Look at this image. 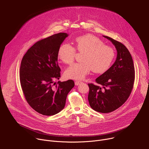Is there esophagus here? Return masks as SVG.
Returning a JSON list of instances; mask_svg holds the SVG:
<instances>
[{"label": "esophagus", "mask_w": 149, "mask_h": 149, "mask_svg": "<svg viewBox=\"0 0 149 149\" xmlns=\"http://www.w3.org/2000/svg\"><path fill=\"white\" fill-rule=\"evenodd\" d=\"M81 82H82L80 81H75V86H78V85H79V84H81Z\"/></svg>", "instance_id": "1"}]
</instances>
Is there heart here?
I'll list each match as a JSON object with an SVG mask.
<instances>
[{
	"mask_svg": "<svg viewBox=\"0 0 149 149\" xmlns=\"http://www.w3.org/2000/svg\"><path fill=\"white\" fill-rule=\"evenodd\" d=\"M76 49L84 52L82 62L75 63L67 69L65 75L74 79H81L92 70L94 73L101 74L110 67L115 56L114 49L105 45L98 38L87 34L78 36L75 39ZM76 49L71 45L62 44L58 51V57L66 64H71L74 61Z\"/></svg>",
	"mask_w": 149,
	"mask_h": 149,
	"instance_id": "b5f03b06",
	"label": "heart"
}]
</instances>
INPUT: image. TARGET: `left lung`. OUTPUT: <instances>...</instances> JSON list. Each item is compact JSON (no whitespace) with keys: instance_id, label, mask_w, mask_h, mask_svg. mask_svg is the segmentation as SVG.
<instances>
[{"instance_id":"1","label":"left lung","mask_w":149,"mask_h":149,"mask_svg":"<svg viewBox=\"0 0 149 149\" xmlns=\"http://www.w3.org/2000/svg\"><path fill=\"white\" fill-rule=\"evenodd\" d=\"M115 46L117 55L113 65L95 79L98 86L88 84L90 91L88 100L95 111L108 113L121 106L129 97L135 78V71L132 55L121 42L107 36Z\"/></svg>"}]
</instances>
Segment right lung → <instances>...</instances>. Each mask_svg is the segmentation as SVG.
<instances>
[{"mask_svg": "<svg viewBox=\"0 0 149 149\" xmlns=\"http://www.w3.org/2000/svg\"><path fill=\"white\" fill-rule=\"evenodd\" d=\"M68 36L58 33L41 39L24 55L20 63V82L31 107L44 116H53L63 109L68 94L74 87L72 79L58 82L61 69L58 63L59 46Z\"/></svg>", "mask_w": 149, "mask_h": 149, "instance_id": "add662e5", "label": "right lung"}]
</instances>
